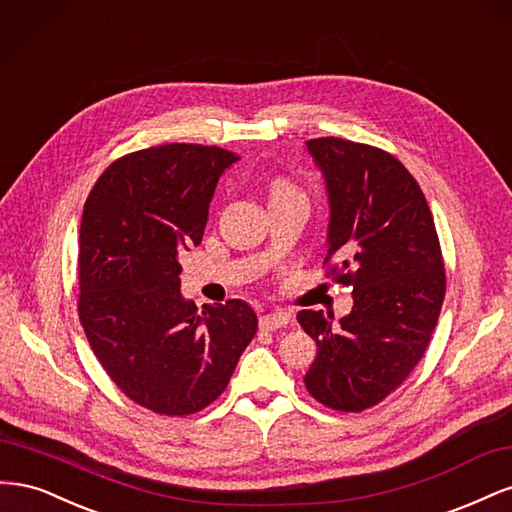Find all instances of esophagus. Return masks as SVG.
<instances>
[{
	"mask_svg": "<svg viewBox=\"0 0 512 512\" xmlns=\"http://www.w3.org/2000/svg\"><path fill=\"white\" fill-rule=\"evenodd\" d=\"M290 322V314L286 312H273V314H267L260 318V329L262 331H277L286 327V324Z\"/></svg>",
	"mask_w": 512,
	"mask_h": 512,
	"instance_id": "obj_1",
	"label": "esophagus"
}]
</instances>
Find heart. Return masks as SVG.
<instances>
[{
  "mask_svg": "<svg viewBox=\"0 0 512 512\" xmlns=\"http://www.w3.org/2000/svg\"><path fill=\"white\" fill-rule=\"evenodd\" d=\"M284 194H301L297 188H294V185L290 183V181H286V179H275L273 183H271V198L273 196H284Z\"/></svg>",
  "mask_w": 512,
  "mask_h": 512,
  "instance_id": "obj_1",
  "label": "heart"
}]
</instances>
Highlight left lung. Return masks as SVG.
Wrapping results in <instances>:
<instances>
[{
    "instance_id": "8db88e82",
    "label": "left lung",
    "mask_w": 512,
    "mask_h": 512,
    "mask_svg": "<svg viewBox=\"0 0 512 512\" xmlns=\"http://www.w3.org/2000/svg\"><path fill=\"white\" fill-rule=\"evenodd\" d=\"M327 179V277L352 288L335 329L322 312L297 320L316 339L307 393L337 412H363L399 389L423 359L446 292L444 258L421 185L389 151L346 138L307 141Z\"/></svg>"
}]
</instances>
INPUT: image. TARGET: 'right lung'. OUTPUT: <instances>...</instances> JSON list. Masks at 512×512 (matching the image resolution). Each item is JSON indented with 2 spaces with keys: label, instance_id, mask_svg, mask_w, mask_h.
<instances>
[{
  "label": "right lung",
  "instance_id": "obj_1",
  "mask_svg": "<svg viewBox=\"0 0 512 512\" xmlns=\"http://www.w3.org/2000/svg\"><path fill=\"white\" fill-rule=\"evenodd\" d=\"M237 160L194 143L132 151L85 200L76 309L108 378L156 414L213 404L258 329L239 299L198 312L179 292V254L203 241L215 185Z\"/></svg>",
  "mask_w": 512,
  "mask_h": 512
}]
</instances>
